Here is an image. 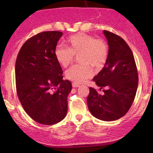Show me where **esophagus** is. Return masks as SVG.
Masks as SVG:
<instances>
[{
    "instance_id": "esophagus-1",
    "label": "esophagus",
    "mask_w": 153,
    "mask_h": 153,
    "mask_svg": "<svg viewBox=\"0 0 153 153\" xmlns=\"http://www.w3.org/2000/svg\"><path fill=\"white\" fill-rule=\"evenodd\" d=\"M79 85H80L78 84V83H74V82L72 83V87L73 88H77V87H79Z\"/></svg>"
}]
</instances>
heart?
Masks as SVG:
<instances>
[{
	"label": "heart",
	"instance_id": "b5f03b06",
	"mask_svg": "<svg viewBox=\"0 0 153 153\" xmlns=\"http://www.w3.org/2000/svg\"><path fill=\"white\" fill-rule=\"evenodd\" d=\"M66 47L58 46L55 50L57 62L63 68L70 65L79 56V62L66 71V77L76 83H82L93 76L91 66L101 69L108 59V49L105 42L95 39V37L85 33H78L69 37L65 41Z\"/></svg>",
	"mask_w": 153,
	"mask_h": 153
}]
</instances>
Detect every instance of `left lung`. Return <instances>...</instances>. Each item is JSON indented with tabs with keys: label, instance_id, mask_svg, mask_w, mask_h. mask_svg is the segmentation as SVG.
Returning <instances> with one entry per match:
<instances>
[{
	"label": "left lung",
	"instance_id": "1",
	"mask_svg": "<svg viewBox=\"0 0 153 153\" xmlns=\"http://www.w3.org/2000/svg\"><path fill=\"white\" fill-rule=\"evenodd\" d=\"M108 45V56L102 70L93 80L103 90L100 94L90 87L89 111L96 118L116 120L130 108L137 93L139 76L132 51L122 37L103 31Z\"/></svg>",
	"mask_w": 153,
	"mask_h": 153
}]
</instances>
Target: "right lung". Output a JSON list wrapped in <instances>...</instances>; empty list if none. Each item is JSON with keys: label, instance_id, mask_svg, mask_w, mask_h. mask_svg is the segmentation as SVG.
I'll return each mask as SVG.
<instances>
[{"label": "right lung", "instance_id": "add662e5", "mask_svg": "<svg viewBox=\"0 0 153 153\" xmlns=\"http://www.w3.org/2000/svg\"><path fill=\"white\" fill-rule=\"evenodd\" d=\"M62 33L45 31L28 39L15 64L16 93L26 114L42 125H54L66 116L72 83L62 79L55 57Z\"/></svg>", "mask_w": 153, "mask_h": 153}]
</instances>
